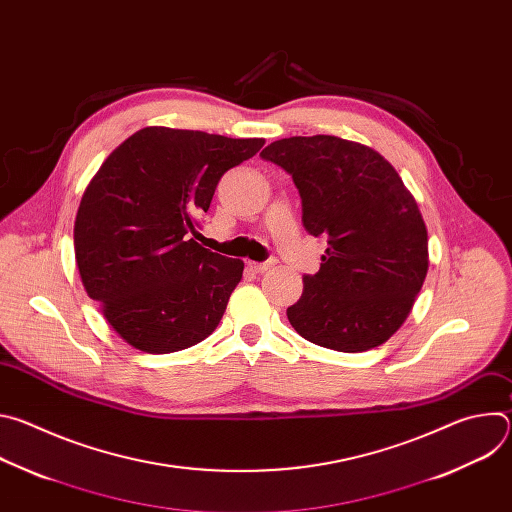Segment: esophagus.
Returning a JSON list of instances; mask_svg holds the SVG:
<instances>
[{"label":"esophagus","instance_id":"34e87169","mask_svg":"<svg viewBox=\"0 0 512 512\" xmlns=\"http://www.w3.org/2000/svg\"><path fill=\"white\" fill-rule=\"evenodd\" d=\"M277 263V259H267V261H249L247 265H249V269L251 271H255V273H263V271H267L269 267H273Z\"/></svg>","mask_w":512,"mask_h":512}]
</instances>
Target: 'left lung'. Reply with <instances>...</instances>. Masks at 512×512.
Here are the masks:
<instances>
[{
  "label": "left lung",
  "mask_w": 512,
  "mask_h": 512,
  "mask_svg": "<svg viewBox=\"0 0 512 512\" xmlns=\"http://www.w3.org/2000/svg\"><path fill=\"white\" fill-rule=\"evenodd\" d=\"M261 158L281 166L302 198V223L326 235L320 271L304 275L287 320L338 352L387 342L407 320L427 275V229L395 168L367 145L334 135L273 141Z\"/></svg>",
  "instance_id": "left-lung-1"
}]
</instances>
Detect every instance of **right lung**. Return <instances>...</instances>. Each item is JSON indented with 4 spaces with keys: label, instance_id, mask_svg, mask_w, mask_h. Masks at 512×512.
I'll return each instance as SVG.
<instances>
[{
    "label": "right lung",
    "instance_id": "obj_1",
    "mask_svg": "<svg viewBox=\"0 0 512 512\" xmlns=\"http://www.w3.org/2000/svg\"><path fill=\"white\" fill-rule=\"evenodd\" d=\"M263 143L145 127L119 145L87 186L75 221L79 273L89 298L133 348L184 350L221 322L245 265L190 237L218 180Z\"/></svg>",
    "mask_w": 512,
    "mask_h": 512
}]
</instances>
